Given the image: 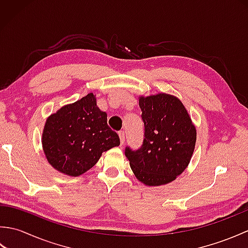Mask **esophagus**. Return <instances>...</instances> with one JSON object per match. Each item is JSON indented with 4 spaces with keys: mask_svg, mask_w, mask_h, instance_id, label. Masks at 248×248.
<instances>
[{
    "mask_svg": "<svg viewBox=\"0 0 248 248\" xmlns=\"http://www.w3.org/2000/svg\"><path fill=\"white\" fill-rule=\"evenodd\" d=\"M118 134H119L120 143H121V145H124V131H119Z\"/></svg>",
    "mask_w": 248,
    "mask_h": 248,
    "instance_id": "esophagus-1",
    "label": "esophagus"
}]
</instances>
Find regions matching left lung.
<instances>
[{"instance_id": "1", "label": "left lung", "mask_w": 248, "mask_h": 248, "mask_svg": "<svg viewBox=\"0 0 248 248\" xmlns=\"http://www.w3.org/2000/svg\"><path fill=\"white\" fill-rule=\"evenodd\" d=\"M145 133L138 150L125 147L135 177L146 186L175 180L187 167L196 144V128L182 102L168 93L140 97Z\"/></svg>"}]
</instances>
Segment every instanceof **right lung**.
I'll list each match as a JSON object with an SVG mask.
<instances>
[{"mask_svg": "<svg viewBox=\"0 0 248 248\" xmlns=\"http://www.w3.org/2000/svg\"><path fill=\"white\" fill-rule=\"evenodd\" d=\"M41 141L50 164L71 177L91 170L102 152L120 144L118 134L108 125V115L97 107L93 93L49 116Z\"/></svg>", "mask_w": 248, "mask_h": 248, "instance_id": "1", "label": "right lung"}]
</instances>
